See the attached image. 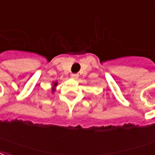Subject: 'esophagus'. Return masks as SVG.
<instances>
[{"mask_svg":"<svg viewBox=\"0 0 155 155\" xmlns=\"http://www.w3.org/2000/svg\"><path fill=\"white\" fill-rule=\"evenodd\" d=\"M71 77H72V78L77 79V78H78V73H72V74H71Z\"/></svg>","mask_w":155,"mask_h":155,"instance_id":"esophagus-1","label":"esophagus"}]
</instances>
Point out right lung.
I'll use <instances>...</instances> for the list:
<instances>
[{
	"mask_svg": "<svg viewBox=\"0 0 155 155\" xmlns=\"http://www.w3.org/2000/svg\"><path fill=\"white\" fill-rule=\"evenodd\" d=\"M57 84H58V83H54V85H55V86H56V85H57ZM53 91H54V89H53Z\"/></svg>",
	"mask_w": 155,
	"mask_h": 155,
	"instance_id": "right-lung-1",
	"label": "right lung"
}]
</instances>
